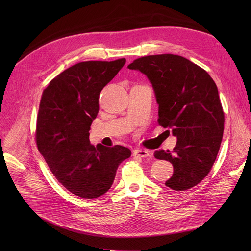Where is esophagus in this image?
Returning a JSON list of instances; mask_svg holds the SVG:
<instances>
[{"instance_id":"1","label":"esophagus","mask_w":251,"mask_h":251,"mask_svg":"<svg viewBox=\"0 0 251 251\" xmlns=\"http://www.w3.org/2000/svg\"><path fill=\"white\" fill-rule=\"evenodd\" d=\"M133 155L139 156V157H149V156H151V152L147 150H135L133 151Z\"/></svg>"}]
</instances>
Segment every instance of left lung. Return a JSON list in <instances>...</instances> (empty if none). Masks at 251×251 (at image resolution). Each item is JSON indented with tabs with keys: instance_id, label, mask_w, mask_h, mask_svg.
I'll list each match as a JSON object with an SVG mask.
<instances>
[{
	"instance_id": "obj_1",
	"label": "left lung",
	"mask_w": 251,
	"mask_h": 251,
	"mask_svg": "<svg viewBox=\"0 0 251 251\" xmlns=\"http://www.w3.org/2000/svg\"><path fill=\"white\" fill-rule=\"evenodd\" d=\"M128 68L147 75L159 104L157 121L177 137L172 152H154L155 159L174 167L166 186L184 191L197 185L212 169L224 132L225 117L213 78L191 61L171 54L142 57Z\"/></svg>"
}]
</instances>
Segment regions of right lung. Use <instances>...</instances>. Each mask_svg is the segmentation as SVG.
Returning a JSON list of instances; mask_svg holds the SVG:
<instances>
[{
    "label": "right lung",
    "instance_id": "right-lung-1",
    "mask_svg": "<svg viewBox=\"0 0 251 251\" xmlns=\"http://www.w3.org/2000/svg\"><path fill=\"white\" fill-rule=\"evenodd\" d=\"M87 61L64 70L44 90L36 119V144L51 173L71 193L96 199L107 192L117 169L131 155L121 146L89 142V130L99 113V98L125 65Z\"/></svg>",
    "mask_w": 251,
    "mask_h": 251
}]
</instances>
